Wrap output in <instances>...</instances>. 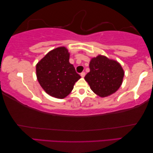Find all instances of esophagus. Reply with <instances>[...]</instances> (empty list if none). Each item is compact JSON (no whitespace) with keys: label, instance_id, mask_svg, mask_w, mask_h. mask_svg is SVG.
Here are the masks:
<instances>
[{"label":"esophagus","instance_id":"obj_1","mask_svg":"<svg viewBox=\"0 0 153 153\" xmlns=\"http://www.w3.org/2000/svg\"><path fill=\"white\" fill-rule=\"evenodd\" d=\"M85 76V73L84 72H81V77H82V78H83V77H84Z\"/></svg>","mask_w":153,"mask_h":153}]
</instances>
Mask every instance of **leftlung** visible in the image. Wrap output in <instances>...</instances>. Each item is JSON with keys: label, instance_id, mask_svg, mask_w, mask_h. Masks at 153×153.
Listing matches in <instances>:
<instances>
[{"label": "left lung", "instance_id": "8db88e82", "mask_svg": "<svg viewBox=\"0 0 153 153\" xmlns=\"http://www.w3.org/2000/svg\"><path fill=\"white\" fill-rule=\"evenodd\" d=\"M89 69L85 80L92 91L100 97L111 96L122 85L125 72L116 60L98 55L90 60Z\"/></svg>", "mask_w": 153, "mask_h": 153}]
</instances>
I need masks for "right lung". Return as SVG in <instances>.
Listing matches in <instances>:
<instances>
[{
	"label": "right lung",
	"mask_w": 153,
	"mask_h": 153,
	"mask_svg": "<svg viewBox=\"0 0 153 153\" xmlns=\"http://www.w3.org/2000/svg\"><path fill=\"white\" fill-rule=\"evenodd\" d=\"M70 53L59 47L47 53L36 64L37 80L44 91L52 97L63 99L68 96L81 76L69 62Z\"/></svg>",
	"instance_id": "obj_1"
}]
</instances>
